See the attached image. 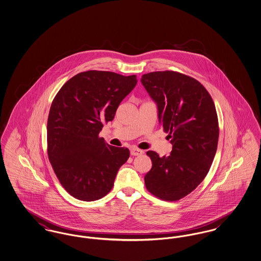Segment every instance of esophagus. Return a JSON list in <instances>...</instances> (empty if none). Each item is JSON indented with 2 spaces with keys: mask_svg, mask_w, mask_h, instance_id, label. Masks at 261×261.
<instances>
[{
  "mask_svg": "<svg viewBox=\"0 0 261 261\" xmlns=\"http://www.w3.org/2000/svg\"><path fill=\"white\" fill-rule=\"evenodd\" d=\"M130 153H131L132 155H141V154H143V153H144V151H143L142 149H138V148L133 147V148H131V149H130Z\"/></svg>",
  "mask_w": 261,
  "mask_h": 261,
  "instance_id": "1",
  "label": "esophagus"
}]
</instances>
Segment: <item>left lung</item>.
Returning <instances> with one entry per match:
<instances>
[{
	"label": "left lung",
	"instance_id": "obj_1",
	"mask_svg": "<svg viewBox=\"0 0 261 261\" xmlns=\"http://www.w3.org/2000/svg\"><path fill=\"white\" fill-rule=\"evenodd\" d=\"M142 84L158 103L159 118L171 154L149 150L151 169L145 176L150 194L166 201L183 199L211 169L219 137L216 109L207 90L195 78L177 71L142 76Z\"/></svg>",
	"mask_w": 261,
	"mask_h": 261
}]
</instances>
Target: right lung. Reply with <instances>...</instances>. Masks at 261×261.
<instances>
[{
	"mask_svg": "<svg viewBox=\"0 0 261 261\" xmlns=\"http://www.w3.org/2000/svg\"><path fill=\"white\" fill-rule=\"evenodd\" d=\"M136 84V75L89 70L70 78L53 99L48 156L60 183L75 199L93 201L108 195L129 159V149L110 146L99 134Z\"/></svg>",
	"mask_w": 261,
	"mask_h": 261,
	"instance_id": "add662e5",
	"label": "right lung"
}]
</instances>
